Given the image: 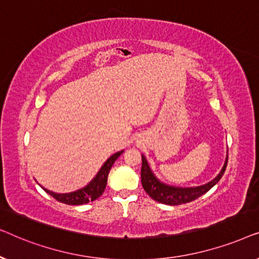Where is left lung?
Returning <instances> with one entry per match:
<instances>
[{
	"mask_svg": "<svg viewBox=\"0 0 259 259\" xmlns=\"http://www.w3.org/2000/svg\"><path fill=\"white\" fill-rule=\"evenodd\" d=\"M141 160H143V165H141V184H143V187L146 191V193L158 203L175 206V205L190 203V201L203 196L208 190H211L224 175L226 165H228V153H226L224 165H223L221 172L218 173L215 178L212 179L211 182L204 184V185L191 187H180L165 184L155 177L144 154H141Z\"/></svg>",
	"mask_w": 259,
	"mask_h": 259,
	"instance_id": "left-lung-1",
	"label": "left lung"
}]
</instances>
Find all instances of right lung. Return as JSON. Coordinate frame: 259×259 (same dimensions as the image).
<instances>
[{
	"instance_id": "obj_1",
	"label": "right lung",
	"mask_w": 259,
	"mask_h": 259,
	"mask_svg": "<svg viewBox=\"0 0 259 259\" xmlns=\"http://www.w3.org/2000/svg\"><path fill=\"white\" fill-rule=\"evenodd\" d=\"M122 152L123 150L116 152V153L111 155V157L105 161V164L101 166V168L99 169V172L95 175L94 178L92 179L86 186L81 187L79 190L73 191V192H68V193H56V192H53V191L45 189L44 186L41 185L40 186L48 194H51L53 198H55L56 200L60 201V203L68 204V205H82V204L90 203V201L98 199V198L104 193L106 185H107L108 173L111 171L114 161L120 157V154H122Z\"/></svg>"
}]
</instances>
